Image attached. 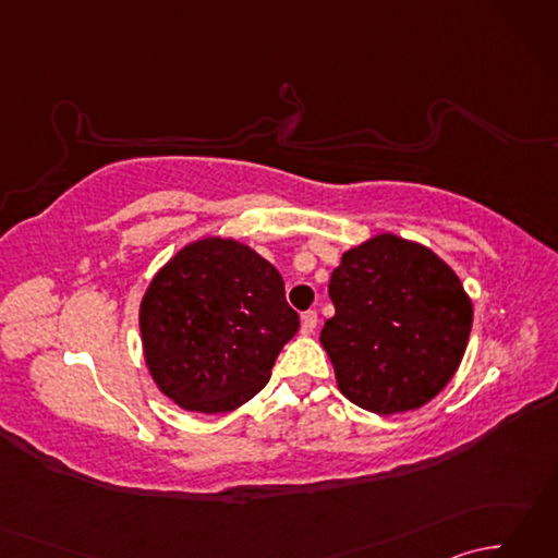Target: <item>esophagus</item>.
<instances>
[{
    "label": "esophagus",
    "instance_id": "obj_1",
    "mask_svg": "<svg viewBox=\"0 0 558 558\" xmlns=\"http://www.w3.org/2000/svg\"><path fill=\"white\" fill-rule=\"evenodd\" d=\"M316 324H318L316 312H304L302 314V336H312L316 330Z\"/></svg>",
    "mask_w": 558,
    "mask_h": 558
}]
</instances>
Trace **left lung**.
Masks as SVG:
<instances>
[{"label": "left lung", "instance_id": "obj_1", "mask_svg": "<svg viewBox=\"0 0 558 558\" xmlns=\"http://www.w3.org/2000/svg\"><path fill=\"white\" fill-rule=\"evenodd\" d=\"M322 345L340 393L374 414L420 410L456 376L472 328L458 272L429 246L378 232L330 276Z\"/></svg>", "mask_w": 558, "mask_h": 558}]
</instances>
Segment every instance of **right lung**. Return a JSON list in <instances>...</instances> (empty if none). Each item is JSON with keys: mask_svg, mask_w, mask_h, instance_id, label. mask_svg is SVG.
Wrapping results in <instances>:
<instances>
[{"mask_svg": "<svg viewBox=\"0 0 558 558\" xmlns=\"http://www.w3.org/2000/svg\"><path fill=\"white\" fill-rule=\"evenodd\" d=\"M138 330L160 393L189 412L225 414L268 384L300 316L270 260L234 236L206 234L150 278Z\"/></svg>", "mask_w": 558, "mask_h": 558, "instance_id": "obj_1", "label": "right lung"}]
</instances>
